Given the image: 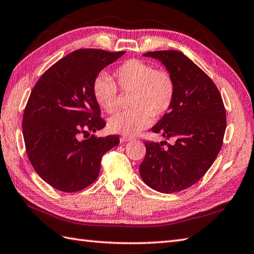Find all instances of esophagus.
Listing matches in <instances>:
<instances>
[{
	"instance_id": "esophagus-1",
	"label": "esophagus",
	"mask_w": 254,
	"mask_h": 254,
	"mask_svg": "<svg viewBox=\"0 0 254 254\" xmlns=\"http://www.w3.org/2000/svg\"><path fill=\"white\" fill-rule=\"evenodd\" d=\"M131 140H132V136H128V135H123L121 137L122 142H127V141H131Z\"/></svg>"
}]
</instances>
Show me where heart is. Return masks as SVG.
Instances as JSON below:
<instances>
[{"instance_id":"heart-1","label":"heart","mask_w":254,"mask_h":254,"mask_svg":"<svg viewBox=\"0 0 254 254\" xmlns=\"http://www.w3.org/2000/svg\"><path fill=\"white\" fill-rule=\"evenodd\" d=\"M113 77L116 81L106 72L97 74L92 82V93L104 111L113 113L118 109L117 87L123 92H131L132 108L116 114L109 121L114 132L134 134L143 130L150 126L153 117L160 118L167 113L175 100V79L170 71L156 69L152 64L128 59L114 70Z\"/></svg>"}]
</instances>
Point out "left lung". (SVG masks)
<instances>
[{
	"label": "left lung",
	"instance_id": "1",
	"mask_svg": "<svg viewBox=\"0 0 254 254\" xmlns=\"http://www.w3.org/2000/svg\"><path fill=\"white\" fill-rule=\"evenodd\" d=\"M160 59L176 82L172 108L152 127L167 142L145 141L143 182L164 193L178 192L205 175L220 152L227 127L221 94L206 72L178 51L143 54ZM167 147L164 148L163 145Z\"/></svg>",
	"mask_w": 254,
	"mask_h": 254
}]
</instances>
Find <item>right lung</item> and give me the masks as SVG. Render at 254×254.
Masks as SVG:
<instances>
[{
  "label": "right lung",
  "mask_w": 254,
  "mask_h": 254,
  "mask_svg": "<svg viewBox=\"0 0 254 254\" xmlns=\"http://www.w3.org/2000/svg\"><path fill=\"white\" fill-rule=\"evenodd\" d=\"M124 53L74 51L49 67L29 94L22 121L27 157L38 175L58 190L76 192L91 185L103 154L120 143L116 134H91L106 127L92 82Z\"/></svg>",
  "instance_id": "obj_1"
}]
</instances>
